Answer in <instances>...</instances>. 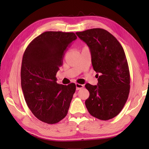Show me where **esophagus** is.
<instances>
[{
  "label": "esophagus",
  "instance_id": "34e87169",
  "mask_svg": "<svg viewBox=\"0 0 149 149\" xmlns=\"http://www.w3.org/2000/svg\"><path fill=\"white\" fill-rule=\"evenodd\" d=\"M83 87H84V85H83V84H78V83L76 84V89H77V90L81 89V88H83Z\"/></svg>",
  "mask_w": 149,
  "mask_h": 149
}]
</instances>
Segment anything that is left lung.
<instances>
[{
	"instance_id": "left-lung-1",
	"label": "left lung",
	"mask_w": 149,
	"mask_h": 149,
	"mask_svg": "<svg viewBox=\"0 0 149 149\" xmlns=\"http://www.w3.org/2000/svg\"><path fill=\"white\" fill-rule=\"evenodd\" d=\"M76 34L89 48L93 69L97 73V85H85L89 92L86 107L94 118L103 120L114 118L123 109L130 91V73L124 49L104 29H91Z\"/></svg>"
}]
</instances>
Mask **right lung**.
<instances>
[{"label":"right lung","instance_id":"right-lung-1","mask_svg":"<svg viewBox=\"0 0 149 149\" xmlns=\"http://www.w3.org/2000/svg\"><path fill=\"white\" fill-rule=\"evenodd\" d=\"M73 32L45 31L31 41L22 58L21 86L26 104L40 120L53 124L67 115L76 84H59L56 74Z\"/></svg>","mask_w":149,"mask_h":149}]
</instances>
